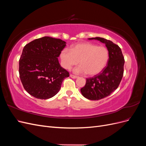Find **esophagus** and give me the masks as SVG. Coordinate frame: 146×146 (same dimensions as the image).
<instances>
[{
	"instance_id": "1",
	"label": "esophagus",
	"mask_w": 146,
	"mask_h": 146,
	"mask_svg": "<svg viewBox=\"0 0 146 146\" xmlns=\"http://www.w3.org/2000/svg\"><path fill=\"white\" fill-rule=\"evenodd\" d=\"M70 77H71L72 78H77L78 77L76 76H74V75H72V74H70Z\"/></svg>"
}]
</instances>
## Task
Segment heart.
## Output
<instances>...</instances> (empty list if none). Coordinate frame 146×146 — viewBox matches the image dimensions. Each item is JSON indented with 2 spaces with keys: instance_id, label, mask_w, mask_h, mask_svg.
Wrapping results in <instances>:
<instances>
[{
  "instance_id": "obj_1",
  "label": "heart",
  "mask_w": 146,
  "mask_h": 146,
  "mask_svg": "<svg viewBox=\"0 0 146 146\" xmlns=\"http://www.w3.org/2000/svg\"><path fill=\"white\" fill-rule=\"evenodd\" d=\"M60 57L64 68L70 69L79 62L80 65L74 69V72L95 76L107 66L109 52L104 46H98L91 42H82L74 46L70 50L63 48Z\"/></svg>"
}]
</instances>
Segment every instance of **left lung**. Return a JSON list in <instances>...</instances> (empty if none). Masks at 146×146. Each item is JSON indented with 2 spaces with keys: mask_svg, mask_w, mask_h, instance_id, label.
<instances>
[{
  "mask_svg": "<svg viewBox=\"0 0 146 146\" xmlns=\"http://www.w3.org/2000/svg\"><path fill=\"white\" fill-rule=\"evenodd\" d=\"M88 39L104 43L109 52L107 66L99 74L86 78L85 86L80 90L85 98L98 100L110 95L117 89L123 77L125 61L121 48L112 41L100 37Z\"/></svg>",
  "mask_w": 146,
  "mask_h": 146,
  "instance_id": "8db88e82",
  "label": "left lung"
}]
</instances>
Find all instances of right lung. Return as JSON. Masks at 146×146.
Here are the masks:
<instances>
[{
    "label": "right lung",
    "instance_id": "right-lung-1",
    "mask_svg": "<svg viewBox=\"0 0 146 146\" xmlns=\"http://www.w3.org/2000/svg\"><path fill=\"white\" fill-rule=\"evenodd\" d=\"M66 42L44 36L26 44L19 60V72L25 91L39 99L54 97L60 90L69 72L58 60Z\"/></svg>",
    "mask_w": 146,
    "mask_h": 146
}]
</instances>
